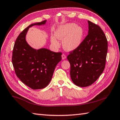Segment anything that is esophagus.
Returning a JSON list of instances; mask_svg holds the SVG:
<instances>
[{
    "instance_id": "obj_1",
    "label": "esophagus",
    "mask_w": 120,
    "mask_h": 120,
    "mask_svg": "<svg viewBox=\"0 0 120 120\" xmlns=\"http://www.w3.org/2000/svg\"><path fill=\"white\" fill-rule=\"evenodd\" d=\"M66 58H67V57H66L65 55H64V54H62V59L63 60L65 59Z\"/></svg>"
}]
</instances>
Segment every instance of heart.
<instances>
[{"mask_svg":"<svg viewBox=\"0 0 120 120\" xmlns=\"http://www.w3.org/2000/svg\"><path fill=\"white\" fill-rule=\"evenodd\" d=\"M55 36L51 37V42L53 45L59 46L57 38L63 41L62 45L65 50L72 51L77 48L82 42L83 30L76 24L68 23L59 26L55 32Z\"/></svg>","mask_w":120,"mask_h":120,"instance_id":"1","label":"heart"}]
</instances>
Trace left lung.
<instances>
[{
  "label": "left lung",
  "instance_id": "left-lung-1",
  "mask_svg": "<svg viewBox=\"0 0 120 120\" xmlns=\"http://www.w3.org/2000/svg\"><path fill=\"white\" fill-rule=\"evenodd\" d=\"M88 34L77 48L70 52L68 60L73 83L80 87L91 85L105 67L108 42L101 27L88 21Z\"/></svg>",
  "mask_w": 120,
  "mask_h": 120
}]
</instances>
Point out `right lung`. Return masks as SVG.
<instances>
[{"label":"right lung","mask_w":120,"mask_h":120,"mask_svg":"<svg viewBox=\"0 0 120 120\" xmlns=\"http://www.w3.org/2000/svg\"><path fill=\"white\" fill-rule=\"evenodd\" d=\"M46 20L34 23L25 28L15 41L12 61L17 77L32 89H41L48 86L56 65L61 60V52L47 48L35 49L28 44L26 36L30 27L44 25Z\"/></svg>","instance_id":"add662e5"}]
</instances>
